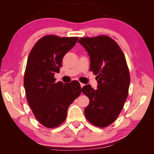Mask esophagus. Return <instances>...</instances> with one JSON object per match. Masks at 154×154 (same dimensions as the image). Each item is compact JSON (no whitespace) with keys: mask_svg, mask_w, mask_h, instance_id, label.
Instances as JSON below:
<instances>
[{"mask_svg":"<svg viewBox=\"0 0 154 154\" xmlns=\"http://www.w3.org/2000/svg\"><path fill=\"white\" fill-rule=\"evenodd\" d=\"M80 85H81V87L83 88L85 85V84H83V83H80Z\"/></svg>","mask_w":154,"mask_h":154,"instance_id":"1","label":"esophagus"}]
</instances>
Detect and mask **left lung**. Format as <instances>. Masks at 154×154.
I'll use <instances>...</instances> for the list:
<instances>
[{
    "label": "left lung",
    "instance_id": "8db88e82",
    "mask_svg": "<svg viewBox=\"0 0 154 154\" xmlns=\"http://www.w3.org/2000/svg\"><path fill=\"white\" fill-rule=\"evenodd\" d=\"M90 58V70L97 75V89L90 85L82 88L90 99L84 114L91 124L106 127L118 118L128 97L130 78L123 52L107 36L81 38L78 41Z\"/></svg>",
    "mask_w": 154,
    "mask_h": 154
}]
</instances>
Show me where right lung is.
<instances>
[{
    "instance_id": "obj_1",
    "label": "right lung",
    "mask_w": 154,
    "mask_h": 154,
    "mask_svg": "<svg viewBox=\"0 0 154 154\" xmlns=\"http://www.w3.org/2000/svg\"><path fill=\"white\" fill-rule=\"evenodd\" d=\"M78 37L45 36L30 51L24 85L28 103L36 118L47 128L58 126L66 118L67 110L82 92L77 81L56 83L64 56L73 48Z\"/></svg>"
}]
</instances>
